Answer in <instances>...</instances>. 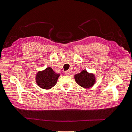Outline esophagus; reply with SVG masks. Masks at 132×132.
Wrapping results in <instances>:
<instances>
[{"instance_id": "esophagus-1", "label": "esophagus", "mask_w": 132, "mask_h": 132, "mask_svg": "<svg viewBox=\"0 0 132 132\" xmlns=\"http://www.w3.org/2000/svg\"><path fill=\"white\" fill-rule=\"evenodd\" d=\"M70 70H68V71H65V75H70Z\"/></svg>"}]
</instances>
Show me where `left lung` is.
Wrapping results in <instances>:
<instances>
[{"instance_id": "1", "label": "left lung", "mask_w": 132, "mask_h": 132, "mask_svg": "<svg viewBox=\"0 0 132 132\" xmlns=\"http://www.w3.org/2000/svg\"><path fill=\"white\" fill-rule=\"evenodd\" d=\"M75 80L78 85L83 88H90L96 82V78L92 73H89L86 70L74 75Z\"/></svg>"}]
</instances>
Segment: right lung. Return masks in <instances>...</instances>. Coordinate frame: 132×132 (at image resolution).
Here are the masks:
<instances>
[{"label": "right lung", "mask_w": 132, "mask_h": 132, "mask_svg": "<svg viewBox=\"0 0 132 132\" xmlns=\"http://www.w3.org/2000/svg\"><path fill=\"white\" fill-rule=\"evenodd\" d=\"M60 74L55 72L50 67L44 70L39 71L36 76V82L40 88L49 89L54 87L57 82Z\"/></svg>", "instance_id": "1"}]
</instances>
